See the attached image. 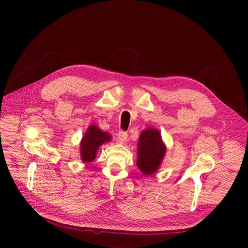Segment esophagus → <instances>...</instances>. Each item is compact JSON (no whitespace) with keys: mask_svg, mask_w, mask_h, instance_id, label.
Listing matches in <instances>:
<instances>
[{"mask_svg":"<svg viewBox=\"0 0 248 248\" xmlns=\"http://www.w3.org/2000/svg\"><path fill=\"white\" fill-rule=\"evenodd\" d=\"M126 139H127V132L124 131V130H121L118 133V141L120 143H124Z\"/></svg>","mask_w":248,"mask_h":248,"instance_id":"obj_1","label":"esophagus"}]
</instances>
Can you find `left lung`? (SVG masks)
Here are the masks:
<instances>
[{
    "label": "left lung",
    "mask_w": 248,
    "mask_h": 248,
    "mask_svg": "<svg viewBox=\"0 0 248 248\" xmlns=\"http://www.w3.org/2000/svg\"><path fill=\"white\" fill-rule=\"evenodd\" d=\"M137 167L144 174L154 173L164 158L166 147L162 143L160 132L147 128L139 136Z\"/></svg>",
    "instance_id": "8db88e82"
}]
</instances>
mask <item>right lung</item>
<instances>
[{
  "mask_svg": "<svg viewBox=\"0 0 248 248\" xmlns=\"http://www.w3.org/2000/svg\"><path fill=\"white\" fill-rule=\"evenodd\" d=\"M111 139L109 133H106L98 128L96 125H90L84 134L81 144H80V154L81 160L84 163H89L93 161L96 157V152L98 148L104 143Z\"/></svg>",
  "mask_w": 248,
  "mask_h": 248,
  "instance_id": "add662e5",
  "label": "right lung"
}]
</instances>
